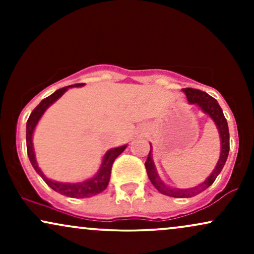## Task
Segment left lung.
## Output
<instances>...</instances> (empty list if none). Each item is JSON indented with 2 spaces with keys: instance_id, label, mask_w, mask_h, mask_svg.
<instances>
[{
  "instance_id": "obj_1",
  "label": "left lung",
  "mask_w": 254,
  "mask_h": 254,
  "mask_svg": "<svg viewBox=\"0 0 254 254\" xmlns=\"http://www.w3.org/2000/svg\"><path fill=\"white\" fill-rule=\"evenodd\" d=\"M183 92L186 94L189 103L190 104H197L198 106L202 109V111L206 115L210 116V118L215 122L216 124L218 133L221 137V154L218 162L215 167V170L212 171V173L206 178V180H204L202 184L197 185L196 188L191 189H176L171 188V186L166 185V184L160 179L159 174H157L155 165L153 162V156H151V147L150 151L148 154L147 161H145V170H147L148 178L150 179L151 184L155 186V189L159 192H161L162 194L170 197H177V198H189L193 197L196 194L200 193V192L206 190L212 183L215 182L220 172L222 171L224 164L227 161V157H228L229 153V130H228V124H227V119L224 118L223 111L218 105L216 99H214L208 93L202 92L199 89L194 88H184Z\"/></svg>"
}]
</instances>
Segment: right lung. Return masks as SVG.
Masks as SVG:
<instances>
[{
  "mask_svg": "<svg viewBox=\"0 0 254 254\" xmlns=\"http://www.w3.org/2000/svg\"><path fill=\"white\" fill-rule=\"evenodd\" d=\"M80 86H83V83H76V84H71V86L63 87V88L58 89L55 93H52L50 97L43 99L36 109L32 111L30 118H28L27 121V124H26V144H27V154H28V157H30V161L32 166H33V168L36 170L37 173L43 178L44 182L50 186L52 190H55L61 194H64V196L71 197V198L92 197V196H95V194L100 193V192H103L105 189L107 188V185H109L111 170H112L113 162H115V160L117 159V156L121 155V154L125 150V148H127V145H122V147L113 148V149H110L107 151V153L104 155L103 162H101V166L100 168H99L98 173L93 178H90V179L86 180V182L74 183V184L60 183V182H54V180L49 179V178L44 176L43 172L40 171L39 167H38L36 155H34L33 143H32L33 131L36 129L38 121H39L40 117L43 116V113L45 112L46 109H48L50 105H52L57 100V99L62 97L63 93L68 88H70V87H80Z\"/></svg>",
  "mask_w": 254,
  "mask_h": 254,
  "instance_id": "right-lung-1",
  "label": "right lung"
}]
</instances>
